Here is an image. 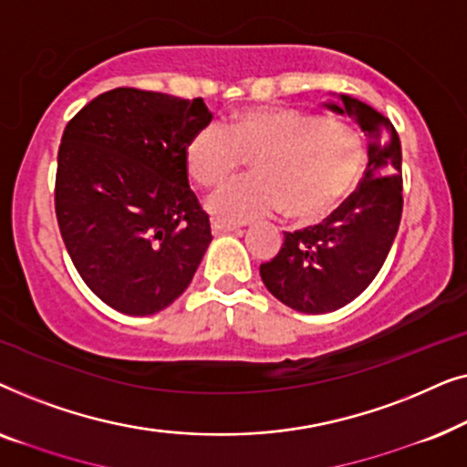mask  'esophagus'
I'll list each match as a JSON object with an SVG mask.
<instances>
[{
  "label": "esophagus",
  "instance_id": "obj_1",
  "mask_svg": "<svg viewBox=\"0 0 467 467\" xmlns=\"http://www.w3.org/2000/svg\"><path fill=\"white\" fill-rule=\"evenodd\" d=\"M232 232H240V225H234V223L213 221V234H214V235H221V234H232Z\"/></svg>",
  "mask_w": 467,
  "mask_h": 467
}]
</instances>
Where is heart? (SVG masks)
Returning a JSON list of instances; mask_svg holds the SVG:
<instances>
[{
    "mask_svg": "<svg viewBox=\"0 0 467 467\" xmlns=\"http://www.w3.org/2000/svg\"><path fill=\"white\" fill-rule=\"evenodd\" d=\"M244 155L254 157V174L214 191L208 213L234 225L285 213L308 225L347 202L359 182L366 152L350 125L274 106L238 112L227 127H202L187 142L184 163L200 187H216Z\"/></svg>",
    "mask_w": 467,
    "mask_h": 467,
    "instance_id": "heart-1",
    "label": "heart"
}]
</instances>
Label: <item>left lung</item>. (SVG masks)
<instances>
[{
	"label": "left lung",
	"mask_w": 467,
	"mask_h": 467,
	"mask_svg": "<svg viewBox=\"0 0 467 467\" xmlns=\"http://www.w3.org/2000/svg\"><path fill=\"white\" fill-rule=\"evenodd\" d=\"M325 106L355 119L366 133V174L321 225L285 232L276 257L259 267L267 291L306 315L334 312L368 289L391 251L404 206L401 144L391 120L350 95Z\"/></svg>",
	"instance_id": "1"
}]
</instances>
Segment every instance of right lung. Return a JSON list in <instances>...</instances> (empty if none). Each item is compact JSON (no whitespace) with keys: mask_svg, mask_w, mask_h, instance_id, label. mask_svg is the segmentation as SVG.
I'll list each match as a JSON object with an SVG mask.
<instances>
[{"mask_svg":"<svg viewBox=\"0 0 467 467\" xmlns=\"http://www.w3.org/2000/svg\"><path fill=\"white\" fill-rule=\"evenodd\" d=\"M210 120L202 98L120 87L88 101L63 131L61 238L88 289L123 315L168 308L213 242L184 163L187 142Z\"/></svg>","mask_w":467,"mask_h":467,"instance_id":"add662e5","label":"right lung"}]
</instances>
